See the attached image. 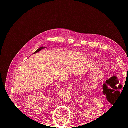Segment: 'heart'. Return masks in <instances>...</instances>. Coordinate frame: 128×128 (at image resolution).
<instances>
[{"mask_svg":"<svg viewBox=\"0 0 128 128\" xmlns=\"http://www.w3.org/2000/svg\"><path fill=\"white\" fill-rule=\"evenodd\" d=\"M90 55H91V56H92V58H96L98 56V54L95 53H91Z\"/></svg>","mask_w":128,"mask_h":128,"instance_id":"obj_1","label":"heart"}]
</instances>
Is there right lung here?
<instances>
[{"label":"right lung","mask_w":128,"mask_h":128,"mask_svg":"<svg viewBox=\"0 0 128 128\" xmlns=\"http://www.w3.org/2000/svg\"><path fill=\"white\" fill-rule=\"evenodd\" d=\"M45 48V47H40V48H38L36 52H34V53H37V52H40L41 50L43 49V48Z\"/></svg>","instance_id":"right-lung-1"}]
</instances>
